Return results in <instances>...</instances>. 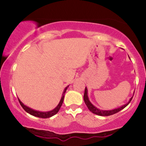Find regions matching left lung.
<instances>
[{
    "label": "left lung",
    "instance_id": "obj_1",
    "mask_svg": "<svg viewBox=\"0 0 146 146\" xmlns=\"http://www.w3.org/2000/svg\"><path fill=\"white\" fill-rule=\"evenodd\" d=\"M134 93H135V92H134ZM132 98H133V96H132V98L130 99V100H129V102H128V103L125 104H124V105L121 106L119 107V108H115V109H113V110H100V109H99V108H97V107H95V106H93V104H92L91 102H90L89 99H88V90H87L86 87V88H85L84 94V100L85 104H86V105L87 106V107H88V109H89L90 111L92 112V113H93L95 114V115H100V116H109V115H114V114L118 113V112H119L120 110H121L122 109H123V108H124L125 107H126L127 106H128L129 104H130V102H131Z\"/></svg>",
    "mask_w": 146,
    "mask_h": 146
}]
</instances>
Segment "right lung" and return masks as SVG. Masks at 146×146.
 Returning <instances> with one entry per match:
<instances>
[{"label":"right lung","mask_w":146,"mask_h":146,"mask_svg":"<svg viewBox=\"0 0 146 146\" xmlns=\"http://www.w3.org/2000/svg\"><path fill=\"white\" fill-rule=\"evenodd\" d=\"M68 86H66V88H64V90L62 96L61 100H60V101L59 102V104H58V106H57L54 109H53L52 110H50V111H48V112H41V111H38V110H33V109H32V108H29V107L25 106L24 104H23V102H22L21 100H19V99H18V101H19L20 104H21V106L23 107V109H24L25 111L27 112V113H29L30 115H33V116L37 117H40V118H49V117H51L52 116H53V115H56V114L58 113V111H59L60 107L62 106V103H63L64 98V94H65V93H66V89L68 88Z\"/></svg>","instance_id":"1"}]
</instances>
